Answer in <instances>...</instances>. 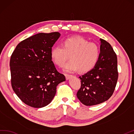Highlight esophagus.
<instances>
[{"instance_id":"obj_1","label":"esophagus","mask_w":134,"mask_h":134,"mask_svg":"<svg viewBox=\"0 0 134 134\" xmlns=\"http://www.w3.org/2000/svg\"><path fill=\"white\" fill-rule=\"evenodd\" d=\"M71 77H72V75H68V74H66V75H65V77H66V80H69Z\"/></svg>"}]
</instances>
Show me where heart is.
<instances>
[{
	"instance_id": "1",
	"label": "heart",
	"mask_w": 134,
	"mask_h": 134,
	"mask_svg": "<svg viewBox=\"0 0 134 134\" xmlns=\"http://www.w3.org/2000/svg\"><path fill=\"white\" fill-rule=\"evenodd\" d=\"M70 55V61L65 65L64 70L72 72L79 69L82 73L88 72L96 66L100 56V49L96 44L89 43L80 36L66 38L62 46L53 47L50 57L56 65L62 67Z\"/></svg>"
}]
</instances>
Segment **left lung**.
I'll use <instances>...</instances> for the list:
<instances>
[{"mask_svg":"<svg viewBox=\"0 0 134 134\" xmlns=\"http://www.w3.org/2000/svg\"><path fill=\"white\" fill-rule=\"evenodd\" d=\"M99 58L93 69L80 76L81 88L77 97L87 106L97 105L108 100L114 93L118 79L117 56L111 45L100 39Z\"/></svg>","mask_w":134,"mask_h":134,"instance_id":"8db88e82","label":"left lung"}]
</instances>
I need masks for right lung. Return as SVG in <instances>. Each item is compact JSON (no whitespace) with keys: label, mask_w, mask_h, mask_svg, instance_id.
I'll list each match as a JSON object with an SVG mask.
<instances>
[{"label":"right lung","mask_w":134,"mask_h":134,"mask_svg":"<svg viewBox=\"0 0 134 134\" xmlns=\"http://www.w3.org/2000/svg\"><path fill=\"white\" fill-rule=\"evenodd\" d=\"M58 32L38 33L21 41L11 55V85L22 102L31 107L42 108L52 102L57 86L65 81L50 57Z\"/></svg>","instance_id":"obj_1"}]
</instances>
